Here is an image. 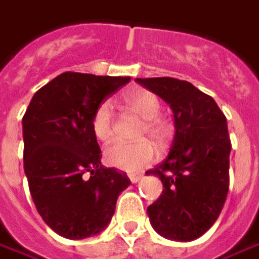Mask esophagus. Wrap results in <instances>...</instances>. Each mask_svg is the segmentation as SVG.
Instances as JSON below:
<instances>
[{
  "mask_svg": "<svg viewBox=\"0 0 259 259\" xmlns=\"http://www.w3.org/2000/svg\"><path fill=\"white\" fill-rule=\"evenodd\" d=\"M129 179L132 180V183H137V182H140L141 175H129Z\"/></svg>",
  "mask_w": 259,
  "mask_h": 259,
  "instance_id": "obj_1",
  "label": "esophagus"
}]
</instances>
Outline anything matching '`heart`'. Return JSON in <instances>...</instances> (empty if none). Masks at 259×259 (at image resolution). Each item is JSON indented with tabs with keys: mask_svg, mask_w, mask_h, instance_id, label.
Here are the masks:
<instances>
[{
	"mask_svg": "<svg viewBox=\"0 0 259 259\" xmlns=\"http://www.w3.org/2000/svg\"><path fill=\"white\" fill-rule=\"evenodd\" d=\"M124 102L132 112L143 119L140 137L148 136L152 141L162 146L168 140L170 127L168 122L159 116L161 102L158 97L151 91L135 90L124 96ZM91 132L97 140L102 143L112 139L113 122L109 102H104L97 108L91 119ZM104 157L108 165L113 168L135 174L155 161L157 150L148 140H141L135 144L115 143L105 150Z\"/></svg>",
	"mask_w": 259,
	"mask_h": 259,
	"instance_id": "1",
	"label": "heart"
}]
</instances>
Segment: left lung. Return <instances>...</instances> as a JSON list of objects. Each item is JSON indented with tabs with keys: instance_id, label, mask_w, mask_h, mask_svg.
<instances>
[{
	"instance_id": "left-lung-1",
	"label": "left lung",
	"mask_w": 259,
	"mask_h": 259,
	"mask_svg": "<svg viewBox=\"0 0 259 259\" xmlns=\"http://www.w3.org/2000/svg\"><path fill=\"white\" fill-rule=\"evenodd\" d=\"M174 112L175 136L162 163L147 170L161 179L162 194L147 208L154 230L175 241L198 239L215 223L229 190L232 150L226 116L215 100L174 77L136 79Z\"/></svg>"
}]
</instances>
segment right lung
Here are the masks:
<instances>
[{
  "mask_svg": "<svg viewBox=\"0 0 259 259\" xmlns=\"http://www.w3.org/2000/svg\"><path fill=\"white\" fill-rule=\"evenodd\" d=\"M130 77L65 72L41 87L27 107L23 166L31 198L55 233L81 240L107 228L130 180L101 165L91 119Z\"/></svg>",
  "mask_w": 259,
  "mask_h": 259,
  "instance_id": "obj_1",
  "label": "right lung"
}]
</instances>
